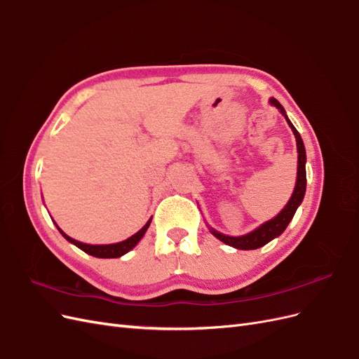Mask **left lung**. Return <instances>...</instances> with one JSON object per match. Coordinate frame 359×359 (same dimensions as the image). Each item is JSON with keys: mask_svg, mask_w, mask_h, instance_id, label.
<instances>
[{"mask_svg": "<svg viewBox=\"0 0 359 359\" xmlns=\"http://www.w3.org/2000/svg\"><path fill=\"white\" fill-rule=\"evenodd\" d=\"M271 103H273L277 109L281 111V114H285L283 106H281L276 99H271ZM286 121L290 126L293 135L297 137V148H298V178H297V186L295 190H293V194L290 201L287 202V205L283 208L277 217H274L273 220H269L266 223H264L260 227H257L256 231L250 232L247 235L243 236H227L223 235L220 232H217L214 229H211L212 235L215 238H219V240L227 245L235 247V248H240V250H255L265 245L266 243H269L271 240H274L276 236H278L281 232H283L289 222L292 220L293 214H295L297 208L299 206V203L304 199V194H306V184H307V178H306V148H304L302 144V139L298 133V130L293 127V124L289 121V118L286 116Z\"/></svg>", "mask_w": 359, "mask_h": 359, "instance_id": "obj_1", "label": "left lung"}]
</instances>
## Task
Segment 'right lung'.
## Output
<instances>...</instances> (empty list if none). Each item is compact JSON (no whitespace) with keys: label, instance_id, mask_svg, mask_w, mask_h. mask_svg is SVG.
Listing matches in <instances>:
<instances>
[{"label":"right lung","instance_id":"1","mask_svg":"<svg viewBox=\"0 0 359 359\" xmlns=\"http://www.w3.org/2000/svg\"><path fill=\"white\" fill-rule=\"evenodd\" d=\"M149 223H151V220L142 227V229H140L139 232H136L133 236H130V238H127L126 241H121V243H116V244H107V245H90V244H83V243H79V241H76V240H73V238H70V236H67L66 233H64L60 227H58V231L61 232V235L66 238L67 241H70V243H73L76 247H79L81 250H83L85 253H88V255H91V256H95V257H103V259H109V257H119V256H123V255H126L127 252H130V250H132L139 241H140V238L144 236V233L147 232V229H148V226H149Z\"/></svg>","mask_w":359,"mask_h":359}]
</instances>
